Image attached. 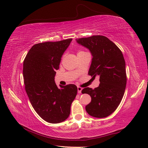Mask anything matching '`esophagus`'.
Masks as SVG:
<instances>
[{
  "label": "esophagus",
  "instance_id": "esophagus-1",
  "mask_svg": "<svg viewBox=\"0 0 148 148\" xmlns=\"http://www.w3.org/2000/svg\"><path fill=\"white\" fill-rule=\"evenodd\" d=\"M82 87H77V92H78L79 94H80V93H82Z\"/></svg>",
  "mask_w": 148,
  "mask_h": 148
}]
</instances>
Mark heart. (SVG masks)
Here are the masks:
<instances>
[{
    "instance_id": "b5f03b06",
    "label": "heart",
    "mask_w": 148,
    "mask_h": 148,
    "mask_svg": "<svg viewBox=\"0 0 148 148\" xmlns=\"http://www.w3.org/2000/svg\"><path fill=\"white\" fill-rule=\"evenodd\" d=\"M81 52H84V51H79L78 52H77V53H81Z\"/></svg>"
}]
</instances>
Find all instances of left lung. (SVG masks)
I'll use <instances>...</instances> for the list:
<instances>
[{"mask_svg":"<svg viewBox=\"0 0 148 148\" xmlns=\"http://www.w3.org/2000/svg\"><path fill=\"white\" fill-rule=\"evenodd\" d=\"M76 40L88 49L92 56L88 74L100 77L99 87L94 89L86 87L82 91L91 97L86 106V112L97 118L108 117L117 109L124 95L127 74L123 56L106 36L95 35Z\"/></svg>","mask_w":148,"mask_h":148,"instance_id":"8db88e82","label":"left lung"}]
</instances>
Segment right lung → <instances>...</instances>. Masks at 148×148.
Returning <instances> with one entry per match:
<instances>
[{"instance_id": "add662e5", "label": "right lung", "mask_w": 148, "mask_h": 148, "mask_svg": "<svg viewBox=\"0 0 148 148\" xmlns=\"http://www.w3.org/2000/svg\"><path fill=\"white\" fill-rule=\"evenodd\" d=\"M72 38L34 45L23 61L25 91L35 111L44 121L59 123L68 118L77 95L74 84L57 86L56 70Z\"/></svg>"}]
</instances>
